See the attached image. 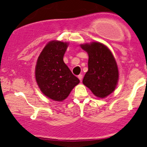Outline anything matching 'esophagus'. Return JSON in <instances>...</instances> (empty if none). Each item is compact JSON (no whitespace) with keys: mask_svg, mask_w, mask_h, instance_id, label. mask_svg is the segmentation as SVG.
<instances>
[{"mask_svg":"<svg viewBox=\"0 0 147 147\" xmlns=\"http://www.w3.org/2000/svg\"><path fill=\"white\" fill-rule=\"evenodd\" d=\"M78 78H79V80H80V81L82 80V78H83V77H82V75H78Z\"/></svg>","mask_w":147,"mask_h":147,"instance_id":"esophagus-1","label":"esophagus"}]
</instances>
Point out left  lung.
I'll list each match as a JSON object with an SVG mask.
<instances>
[{
    "mask_svg": "<svg viewBox=\"0 0 147 147\" xmlns=\"http://www.w3.org/2000/svg\"><path fill=\"white\" fill-rule=\"evenodd\" d=\"M88 54V71L82 83L97 97L105 98L116 89L119 70L112 52L104 44L92 42L80 45Z\"/></svg>",
    "mask_w": 147,
    "mask_h": 147,
    "instance_id": "left-lung-1",
    "label": "left lung"
}]
</instances>
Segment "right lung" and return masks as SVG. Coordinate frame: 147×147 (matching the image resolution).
Listing matches in <instances>:
<instances>
[{
	"instance_id": "obj_1",
	"label": "right lung",
	"mask_w": 147,
	"mask_h": 147,
	"mask_svg": "<svg viewBox=\"0 0 147 147\" xmlns=\"http://www.w3.org/2000/svg\"><path fill=\"white\" fill-rule=\"evenodd\" d=\"M68 45L59 40L49 42L40 54L35 66V80L40 90L55 101L65 100L80 83L63 61Z\"/></svg>"
}]
</instances>
